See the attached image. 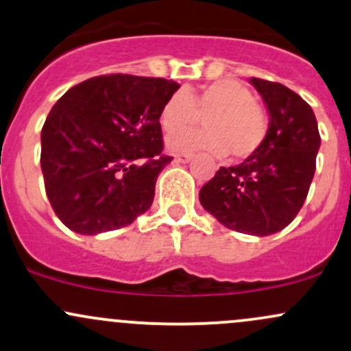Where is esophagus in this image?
<instances>
[{
	"label": "esophagus",
	"instance_id": "1",
	"mask_svg": "<svg viewBox=\"0 0 351 351\" xmlns=\"http://www.w3.org/2000/svg\"><path fill=\"white\" fill-rule=\"evenodd\" d=\"M191 158H193V155H190V153H182V155H176L175 160L178 161V163H188Z\"/></svg>",
	"mask_w": 351,
	"mask_h": 351
}]
</instances>
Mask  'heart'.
Wrapping results in <instances>:
<instances>
[{"instance_id": "1", "label": "heart", "mask_w": 351, "mask_h": 351, "mask_svg": "<svg viewBox=\"0 0 351 351\" xmlns=\"http://www.w3.org/2000/svg\"><path fill=\"white\" fill-rule=\"evenodd\" d=\"M206 119L205 130L176 134ZM160 125L173 152H191L205 148L210 152H230L234 160L255 155L268 136V117L253 101L246 84L232 78H221L198 91H175L160 111Z\"/></svg>"}]
</instances>
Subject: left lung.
<instances>
[{
  "label": "left lung",
  "instance_id": "1",
  "mask_svg": "<svg viewBox=\"0 0 351 351\" xmlns=\"http://www.w3.org/2000/svg\"><path fill=\"white\" fill-rule=\"evenodd\" d=\"M269 114L255 155L221 167L199 190V203L226 228L268 237L290 225L305 203L319 148L318 123L305 99L282 83L252 78Z\"/></svg>",
  "mask_w": 351,
  "mask_h": 351
}]
</instances>
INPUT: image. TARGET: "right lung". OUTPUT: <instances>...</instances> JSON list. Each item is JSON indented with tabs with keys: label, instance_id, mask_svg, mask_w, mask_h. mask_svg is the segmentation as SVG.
I'll return each mask as SVG.
<instances>
[{
	"label": "right lung",
	"instance_id": "1",
	"mask_svg": "<svg viewBox=\"0 0 351 351\" xmlns=\"http://www.w3.org/2000/svg\"><path fill=\"white\" fill-rule=\"evenodd\" d=\"M180 88L165 78L103 75L76 84L41 130V171L56 217L80 234L128 226L152 206L163 155L160 111Z\"/></svg>",
	"mask_w": 351,
	"mask_h": 351
}]
</instances>
